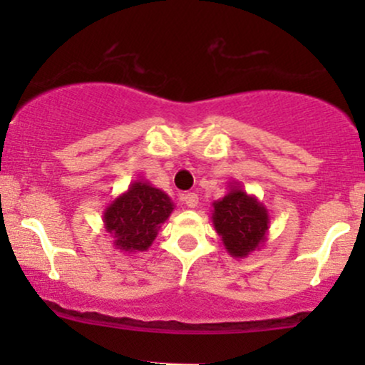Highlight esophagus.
<instances>
[{"label":"esophagus","mask_w":365,"mask_h":365,"mask_svg":"<svg viewBox=\"0 0 365 365\" xmlns=\"http://www.w3.org/2000/svg\"><path fill=\"white\" fill-rule=\"evenodd\" d=\"M182 200H183V204H185L187 207L194 209V207H197V204H199V195H197L195 192H190V194L183 195Z\"/></svg>","instance_id":"obj_1"}]
</instances>
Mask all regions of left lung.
<instances>
[{
  "label": "left lung",
  "mask_w": 365,
  "mask_h": 365,
  "mask_svg": "<svg viewBox=\"0 0 365 365\" xmlns=\"http://www.w3.org/2000/svg\"><path fill=\"white\" fill-rule=\"evenodd\" d=\"M211 221L226 252L235 259H244L257 250L269 232L266 206L237 182L230 183L226 195L212 202Z\"/></svg>",
  "instance_id": "left-lung-1"
}]
</instances>
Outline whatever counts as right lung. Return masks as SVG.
I'll return each instance as SVG.
<instances>
[{
  "mask_svg": "<svg viewBox=\"0 0 365 365\" xmlns=\"http://www.w3.org/2000/svg\"><path fill=\"white\" fill-rule=\"evenodd\" d=\"M173 209L166 192L148 180H135L104 209V230L111 235L113 247L121 252H145Z\"/></svg>",
  "mask_w": 365,
  "mask_h": 365,
  "instance_id": "add662e5",
  "label": "right lung"
}]
</instances>
